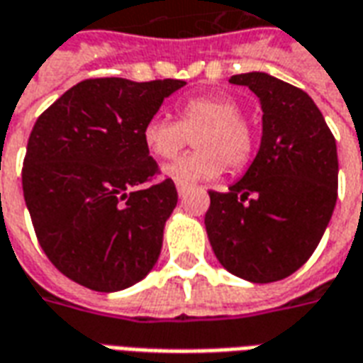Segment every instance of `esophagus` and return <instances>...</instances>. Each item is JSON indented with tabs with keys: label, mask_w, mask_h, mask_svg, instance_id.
<instances>
[{
	"label": "esophagus",
	"mask_w": 363,
	"mask_h": 363,
	"mask_svg": "<svg viewBox=\"0 0 363 363\" xmlns=\"http://www.w3.org/2000/svg\"><path fill=\"white\" fill-rule=\"evenodd\" d=\"M187 187H189V185L184 184V182H176V189H178L179 197H184L185 191H187Z\"/></svg>",
	"instance_id": "esophagus-1"
}]
</instances>
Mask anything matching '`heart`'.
Here are the masks:
<instances>
[{
    "instance_id": "heart-1",
    "label": "heart",
    "mask_w": 363,
    "mask_h": 363,
    "mask_svg": "<svg viewBox=\"0 0 363 363\" xmlns=\"http://www.w3.org/2000/svg\"><path fill=\"white\" fill-rule=\"evenodd\" d=\"M195 152L166 168V176L178 182H203L218 176L224 166L238 172L253 155V131L242 118L236 100L222 94H205L185 100L178 108V121L162 116L143 125V143L158 160H172L189 145Z\"/></svg>"
}]
</instances>
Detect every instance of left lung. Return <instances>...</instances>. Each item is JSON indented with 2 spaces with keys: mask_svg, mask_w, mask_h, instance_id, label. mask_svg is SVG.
<instances>
[{
  "mask_svg": "<svg viewBox=\"0 0 363 363\" xmlns=\"http://www.w3.org/2000/svg\"><path fill=\"white\" fill-rule=\"evenodd\" d=\"M263 110L261 147L228 193L208 191V242L220 265L240 279L267 284L290 277L315 251L338 187L337 143L315 102L267 73H242Z\"/></svg>",
  "mask_w": 363,
  "mask_h": 363,
  "instance_id": "left-lung-1",
  "label": "left lung"
}]
</instances>
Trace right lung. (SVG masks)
Masks as SVG:
<instances>
[{
  "label": "right lung",
  "instance_id": "obj_1",
  "mask_svg": "<svg viewBox=\"0 0 363 363\" xmlns=\"http://www.w3.org/2000/svg\"><path fill=\"white\" fill-rule=\"evenodd\" d=\"M184 84L86 79L34 123L23 164L26 208L48 259L77 284L118 292L156 265L178 191L170 178L149 184L158 164L143 125Z\"/></svg>",
  "mask_w": 363,
  "mask_h": 363
}]
</instances>
